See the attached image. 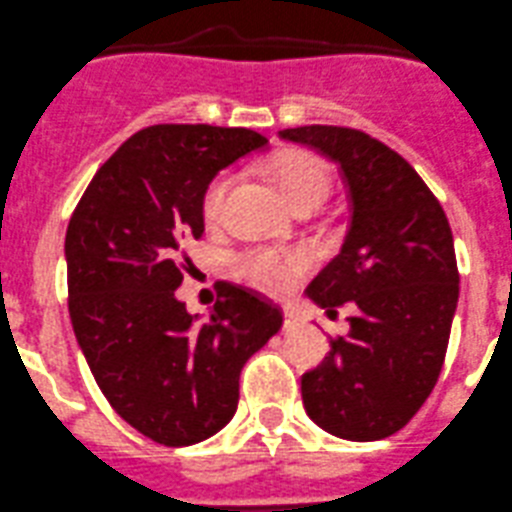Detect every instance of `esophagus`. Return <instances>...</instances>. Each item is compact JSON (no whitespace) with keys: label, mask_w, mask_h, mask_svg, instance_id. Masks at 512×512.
<instances>
[{"label":"esophagus","mask_w":512,"mask_h":512,"mask_svg":"<svg viewBox=\"0 0 512 512\" xmlns=\"http://www.w3.org/2000/svg\"><path fill=\"white\" fill-rule=\"evenodd\" d=\"M296 326H299V316L294 311H284V329L286 332H294Z\"/></svg>","instance_id":"esophagus-1"}]
</instances>
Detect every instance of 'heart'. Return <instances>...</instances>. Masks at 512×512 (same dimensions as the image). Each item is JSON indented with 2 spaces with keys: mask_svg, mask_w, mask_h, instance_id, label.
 Segmentation results:
<instances>
[{
  "mask_svg": "<svg viewBox=\"0 0 512 512\" xmlns=\"http://www.w3.org/2000/svg\"><path fill=\"white\" fill-rule=\"evenodd\" d=\"M271 180L279 188L286 206L299 208L306 203L319 206L332 188L329 165L311 153H286L271 165ZM233 191V175L218 173L203 191L201 216L208 228H218L226 216L228 196ZM238 276L269 296H289L294 286L311 269V259L301 251H274V248H248L233 259Z\"/></svg>",
  "mask_w": 512,
  "mask_h": 512,
  "instance_id": "1",
  "label": "heart"
}]
</instances>
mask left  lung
<instances>
[{
	"mask_svg": "<svg viewBox=\"0 0 512 512\" xmlns=\"http://www.w3.org/2000/svg\"><path fill=\"white\" fill-rule=\"evenodd\" d=\"M279 135L339 163L352 203L342 251L306 296L329 314L352 301L357 314L301 377L304 410L329 435L382 440L415 417L442 372L460 294L450 223L417 170L372 135L337 125Z\"/></svg>",
	"mask_w": 512,
	"mask_h": 512,
	"instance_id": "left-lung-1",
	"label": "left lung"
}]
</instances>
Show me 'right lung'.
Masks as SVG:
<instances>
[{
  "label": "right lung",
  "instance_id": "1",
  "mask_svg": "<svg viewBox=\"0 0 512 512\" xmlns=\"http://www.w3.org/2000/svg\"><path fill=\"white\" fill-rule=\"evenodd\" d=\"M266 145L246 128L140 130L100 165L67 226L77 344L113 410L158 445H196L226 427L243 364L284 324L279 306L226 281L203 324L175 299L191 266L180 248L203 236V191Z\"/></svg>",
  "mask_w": 512,
  "mask_h": 512
}]
</instances>
